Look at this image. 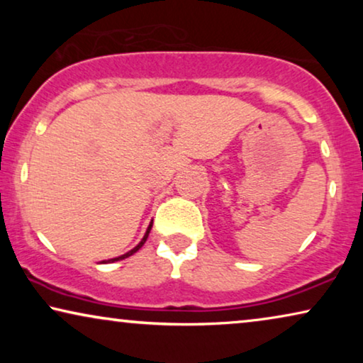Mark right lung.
<instances>
[{"label":"right lung","mask_w":363,"mask_h":363,"mask_svg":"<svg viewBox=\"0 0 363 363\" xmlns=\"http://www.w3.org/2000/svg\"><path fill=\"white\" fill-rule=\"evenodd\" d=\"M150 230H152V223H150V226H148V228H147V233H145V236H143V238H142V241H140V242H138V245H137L135 247H133V250H132V251H128V252H125V255H122V256H118V257H113V259H108V261H102V262H113V261H121V259H125V257H128V256H132V255H133V252H137L138 250H140V247L143 246V242H145V241H147V238H148V233H150Z\"/></svg>","instance_id":"obj_1"}]
</instances>
